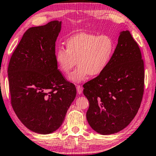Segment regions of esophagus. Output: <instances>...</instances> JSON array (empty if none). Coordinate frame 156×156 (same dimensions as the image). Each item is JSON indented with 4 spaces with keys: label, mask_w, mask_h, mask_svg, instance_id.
<instances>
[{
    "label": "esophagus",
    "mask_w": 156,
    "mask_h": 156,
    "mask_svg": "<svg viewBox=\"0 0 156 156\" xmlns=\"http://www.w3.org/2000/svg\"><path fill=\"white\" fill-rule=\"evenodd\" d=\"M76 90H77V92L78 94H81L83 92V88L80 85H76Z\"/></svg>",
    "instance_id": "1"
}]
</instances>
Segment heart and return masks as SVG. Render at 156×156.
Instances as JSON below:
<instances>
[{"label": "heart", "instance_id": "heart-1", "mask_svg": "<svg viewBox=\"0 0 156 156\" xmlns=\"http://www.w3.org/2000/svg\"><path fill=\"white\" fill-rule=\"evenodd\" d=\"M66 48L59 47L55 61L60 70L68 73L76 64L78 67L69 74L71 82L79 83L89 76H96L105 70L115 51V42L108 34L79 33L66 40Z\"/></svg>", "mask_w": 156, "mask_h": 156}]
</instances>
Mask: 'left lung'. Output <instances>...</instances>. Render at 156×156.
<instances>
[{
    "mask_svg": "<svg viewBox=\"0 0 156 156\" xmlns=\"http://www.w3.org/2000/svg\"><path fill=\"white\" fill-rule=\"evenodd\" d=\"M144 84L139 46L129 31L120 32L107 68L83 85L90 102L86 117L91 128L101 135H110L126 127L140 107Z\"/></svg>",
    "mask_w": 156,
    "mask_h": 156,
    "instance_id": "1",
    "label": "left lung"
}]
</instances>
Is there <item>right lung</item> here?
<instances>
[{
    "mask_svg": "<svg viewBox=\"0 0 156 156\" xmlns=\"http://www.w3.org/2000/svg\"><path fill=\"white\" fill-rule=\"evenodd\" d=\"M62 21L32 27L11 57L8 66L12 108L29 130L47 135L56 131L76 96L73 84L58 69L55 41Z\"/></svg>",
    "mask_w": 156,
    "mask_h": 156,
    "instance_id": "obj_1",
    "label": "right lung"
}]
</instances>
